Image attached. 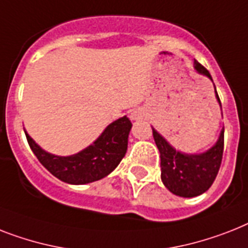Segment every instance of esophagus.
<instances>
[{
	"instance_id": "obj_1",
	"label": "esophagus",
	"mask_w": 248,
	"mask_h": 248,
	"mask_svg": "<svg viewBox=\"0 0 248 248\" xmlns=\"http://www.w3.org/2000/svg\"><path fill=\"white\" fill-rule=\"evenodd\" d=\"M132 118H135V117H134V116H132Z\"/></svg>"
}]
</instances>
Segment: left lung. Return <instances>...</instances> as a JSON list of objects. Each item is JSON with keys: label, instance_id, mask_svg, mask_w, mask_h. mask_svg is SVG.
<instances>
[{"label": "left lung", "instance_id": "8db88e82", "mask_svg": "<svg viewBox=\"0 0 248 248\" xmlns=\"http://www.w3.org/2000/svg\"><path fill=\"white\" fill-rule=\"evenodd\" d=\"M197 71L213 80L209 71L199 62H195ZM218 96V93H217ZM220 103V99H219ZM153 138L160 153V170L164 186L177 196L194 197L208 191L217 178L222 164L224 150V128L217 144L208 152L199 155H187L173 149L153 128Z\"/></svg>", "mask_w": 248, "mask_h": 248}]
</instances>
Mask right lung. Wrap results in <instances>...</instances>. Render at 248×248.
<instances>
[{
	"instance_id": "obj_1",
	"label": "right lung",
	"mask_w": 248,
	"mask_h": 248,
	"mask_svg": "<svg viewBox=\"0 0 248 248\" xmlns=\"http://www.w3.org/2000/svg\"><path fill=\"white\" fill-rule=\"evenodd\" d=\"M131 122L127 117L114 121L93 145L71 156H56L40 149L29 135L26 140L44 168L71 185H84L108 176L120 164L127 150Z\"/></svg>"
}]
</instances>
